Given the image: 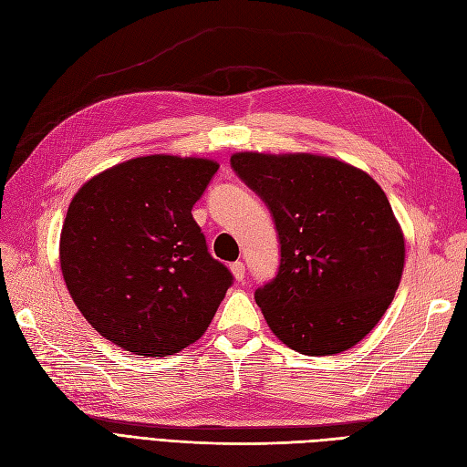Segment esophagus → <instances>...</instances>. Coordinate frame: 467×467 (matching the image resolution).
Returning <instances> with one entry per match:
<instances>
[{
  "instance_id": "34e87169",
  "label": "esophagus",
  "mask_w": 467,
  "mask_h": 467,
  "mask_svg": "<svg viewBox=\"0 0 467 467\" xmlns=\"http://www.w3.org/2000/svg\"><path fill=\"white\" fill-rule=\"evenodd\" d=\"M230 268H232V273H234V276H235V280H237V282H242V280L245 278V265H244L242 261H235V263H232V265H230Z\"/></svg>"
}]
</instances>
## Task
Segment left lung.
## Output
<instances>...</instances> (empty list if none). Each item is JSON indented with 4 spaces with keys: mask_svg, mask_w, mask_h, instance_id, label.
I'll return each mask as SVG.
<instances>
[{
    "mask_svg": "<svg viewBox=\"0 0 467 467\" xmlns=\"http://www.w3.org/2000/svg\"><path fill=\"white\" fill-rule=\"evenodd\" d=\"M230 165L278 234V271L255 290L268 327L307 357L355 347L386 314L403 273L405 242L386 192L323 155L242 151Z\"/></svg>",
    "mask_w": 467,
    "mask_h": 467,
    "instance_id": "obj_1",
    "label": "left lung"
}]
</instances>
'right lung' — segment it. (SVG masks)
I'll list each match as a JSON object with an SVG mask.
<instances>
[{
    "label": "right lung",
    "mask_w": 467,
    "mask_h": 467,
    "mask_svg": "<svg viewBox=\"0 0 467 467\" xmlns=\"http://www.w3.org/2000/svg\"><path fill=\"white\" fill-rule=\"evenodd\" d=\"M216 171L210 160L146 155L99 173L69 202L62 275L110 343L165 357L206 331L234 285L191 214Z\"/></svg>",
    "instance_id": "obj_1"
}]
</instances>
